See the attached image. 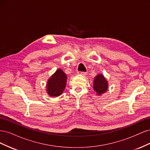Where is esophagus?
Listing matches in <instances>:
<instances>
[{
    "mask_svg": "<svg viewBox=\"0 0 150 150\" xmlns=\"http://www.w3.org/2000/svg\"><path fill=\"white\" fill-rule=\"evenodd\" d=\"M78 74H80V75H82V76H84V75H86V72H82V71H78Z\"/></svg>",
    "mask_w": 150,
    "mask_h": 150,
    "instance_id": "34e87169",
    "label": "esophagus"
}]
</instances>
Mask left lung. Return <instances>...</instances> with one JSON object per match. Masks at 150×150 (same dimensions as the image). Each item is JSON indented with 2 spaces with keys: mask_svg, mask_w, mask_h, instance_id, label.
<instances>
[{
  "mask_svg": "<svg viewBox=\"0 0 150 150\" xmlns=\"http://www.w3.org/2000/svg\"><path fill=\"white\" fill-rule=\"evenodd\" d=\"M93 88L98 95H101L107 91L108 83L103 74L97 75L94 79Z\"/></svg>",
  "mask_w": 150,
  "mask_h": 150,
  "instance_id": "left-lung-1",
  "label": "left lung"
}]
</instances>
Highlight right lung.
<instances>
[{
    "instance_id": "right-lung-1",
    "label": "right lung",
    "mask_w": 150,
    "mask_h": 150,
    "mask_svg": "<svg viewBox=\"0 0 150 150\" xmlns=\"http://www.w3.org/2000/svg\"><path fill=\"white\" fill-rule=\"evenodd\" d=\"M67 76L61 69H57L47 83V93L50 96L57 97L62 93L66 85Z\"/></svg>"
}]
</instances>
